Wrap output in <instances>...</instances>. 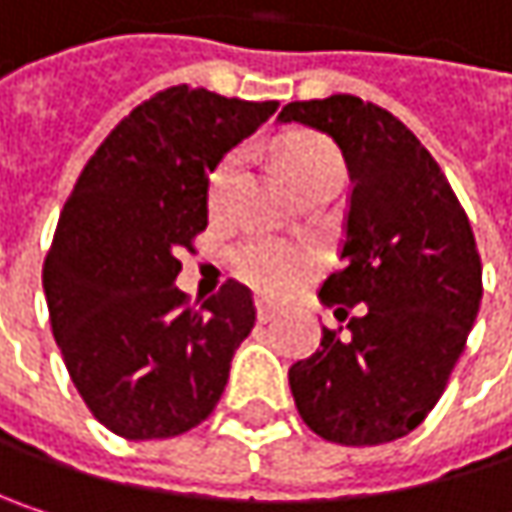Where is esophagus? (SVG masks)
<instances>
[{
    "label": "esophagus",
    "instance_id": "34e87169",
    "mask_svg": "<svg viewBox=\"0 0 512 512\" xmlns=\"http://www.w3.org/2000/svg\"><path fill=\"white\" fill-rule=\"evenodd\" d=\"M275 305H269V302H257V320L260 323H269V320H275Z\"/></svg>",
    "mask_w": 512,
    "mask_h": 512
}]
</instances>
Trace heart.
<instances>
[{
	"instance_id": "1",
	"label": "heart",
	"mask_w": 512,
	"mask_h": 512,
	"mask_svg": "<svg viewBox=\"0 0 512 512\" xmlns=\"http://www.w3.org/2000/svg\"><path fill=\"white\" fill-rule=\"evenodd\" d=\"M275 159L281 165V171L287 174V180L305 192L308 186H314L317 180L338 174L341 171V156L338 151L317 133H290L275 145ZM240 165L243 154L231 151L225 154L210 171L207 177V204L210 213H222L231 201V192L237 186L240 177ZM308 252L281 243V240H269V237H252L246 243H240L231 255L234 272L249 284L260 290L263 296H281L287 293L302 272L308 269Z\"/></svg>"
}]
</instances>
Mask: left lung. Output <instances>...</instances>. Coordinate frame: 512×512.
Masks as SVG:
<instances>
[{"label": "left lung", "mask_w": 512, "mask_h": 512, "mask_svg": "<svg viewBox=\"0 0 512 512\" xmlns=\"http://www.w3.org/2000/svg\"><path fill=\"white\" fill-rule=\"evenodd\" d=\"M329 133L350 168L341 266L320 299L347 320L290 367L302 421L364 448L409 436L439 403L483 299L480 255L439 162L388 109L353 94L296 100L278 115Z\"/></svg>", "instance_id": "1"}]
</instances>
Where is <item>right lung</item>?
Instances as JSON below:
<instances>
[{
    "label": "right lung",
    "instance_id": "obj_1",
    "mask_svg": "<svg viewBox=\"0 0 512 512\" xmlns=\"http://www.w3.org/2000/svg\"><path fill=\"white\" fill-rule=\"evenodd\" d=\"M278 109L174 85L85 162L44 260L50 326L91 415L124 439H171L216 409L255 329L246 284L201 308L174 287L207 228V174Z\"/></svg>",
    "mask_w": 512,
    "mask_h": 512
}]
</instances>
